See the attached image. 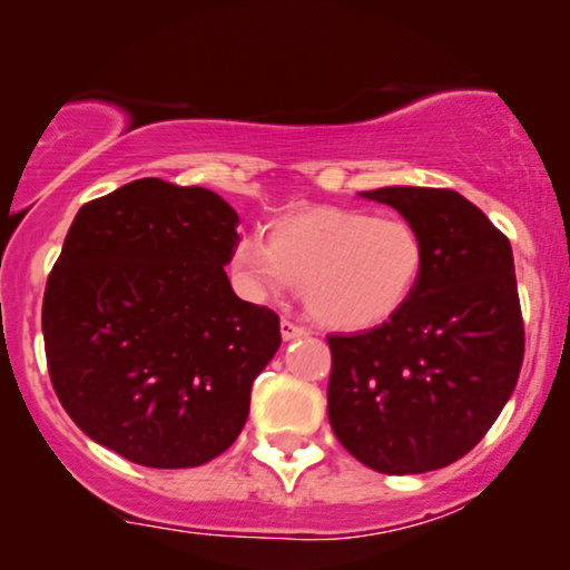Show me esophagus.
I'll return each instance as SVG.
<instances>
[{
    "instance_id": "obj_1",
    "label": "esophagus",
    "mask_w": 570,
    "mask_h": 570,
    "mask_svg": "<svg viewBox=\"0 0 570 570\" xmlns=\"http://www.w3.org/2000/svg\"><path fill=\"white\" fill-rule=\"evenodd\" d=\"M279 334H283L285 342H291V340L303 337V334H306V330H303V326H298V324H293L291 318H283V322H279Z\"/></svg>"
}]
</instances>
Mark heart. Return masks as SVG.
<instances>
[{"mask_svg": "<svg viewBox=\"0 0 570 570\" xmlns=\"http://www.w3.org/2000/svg\"><path fill=\"white\" fill-rule=\"evenodd\" d=\"M230 269L248 298H279L295 285L326 330L365 332L400 314L415 295L425 244L404 217L314 207L277 220L267 244L240 238Z\"/></svg>", "mask_w": 570, "mask_h": 570, "instance_id": "obj_1", "label": "heart"}]
</instances>
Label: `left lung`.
<instances>
[{"label": "left lung", "instance_id": "left-lung-1", "mask_svg": "<svg viewBox=\"0 0 570 570\" xmlns=\"http://www.w3.org/2000/svg\"><path fill=\"white\" fill-rule=\"evenodd\" d=\"M357 197L394 207L425 244L407 306L353 337H330V423L371 470L423 474L480 443L524 361L509 238L451 189L381 186Z\"/></svg>", "mask_w": 570, "mask_h": 570}]
</instances>
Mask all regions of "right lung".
Masks as SVG:
<instances>
[{"label": "right lung", "mask_w": 570, "mask_h": 570, "mask_svg": "<svg viewBox=\"0 0 570 570\" xmlns=\"http://www.w3.org/2000/svg\"><path fill=\"white\" fill-rule=\"evenodd\" d=\"M238 223L220 194L139 178L69 225L43 293L49 376L77 428L129 462L199 466L244 431L283 337L223 269Z\"/></svg>", "instance_id": "1"}]
</instances>
